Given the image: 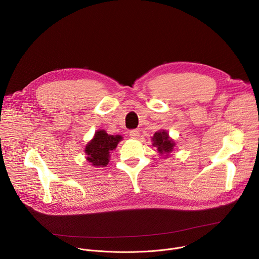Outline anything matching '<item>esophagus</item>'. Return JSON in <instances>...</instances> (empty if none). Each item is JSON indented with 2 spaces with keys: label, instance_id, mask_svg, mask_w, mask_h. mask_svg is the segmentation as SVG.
<instances>
[{
  "label": "esophagus",
  "instance_id": "34e87169",
  "mask_svg": "<svg viewBox=\"0 0 259 259\" xmlns=\"http://www.w3.org/2000/svg\"><path fill=\"white\" fill-rule=\"evenodd\" d=\"M129 135H130L131 138L136 139V138L139 137V131H138L137 129H133V130H131V131L129 132Z\"/></svg>",
  "mask_w": 259,
  "mask_h": 259
}]
</instances>
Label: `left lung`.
I'll list each match as a JSON object with an SVG mask.
<instances>
[{"mask_svg":"<svg viewBox=\"0 0 259 259\" xmlns=\"http://www.w3.org/2000/svg\"><path fill=\"white\" fill-rule=\"evenodd\" d=\"M153 145L157 147L161 155H166L167 157L174 150L175 142L169 137L165 130H161L154 134Z\"/></svg>","mask_w":259,"mask_h":259,"instance_id":"8db88e82","label":"left lung"}]
</instances>
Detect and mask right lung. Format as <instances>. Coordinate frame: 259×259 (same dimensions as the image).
I'll use <instances>...</instances> for the list:
<instances>
[{"mask_svg": "<svg viewBox=\"0 0 259 259\" xmlns=\"http://www.w3.org/2000/svg\"><path fill=\"white\" fill-rule=\"evenodd\" d=\"M121 135H109L104 130L95 132L93 139L86 145L87 161L95 167H104L108 164L109 153L114 151L122 140Z\"/></svg>", "mask_w": 259, "mask_h": 259, "instance_id": "1", "label": "right lung"}]
</instances>
